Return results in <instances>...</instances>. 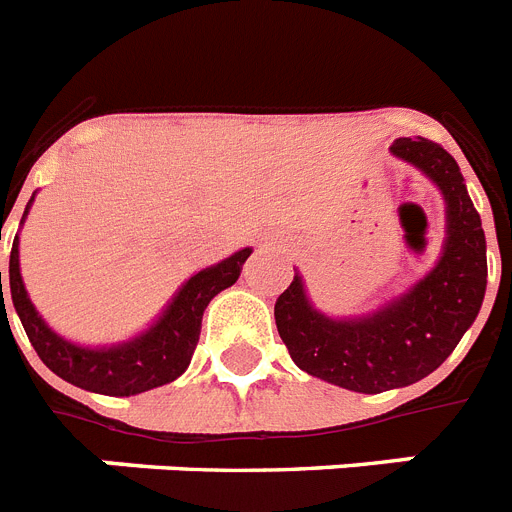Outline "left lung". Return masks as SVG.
<instances>
[{"label": "left lung", "mask_w": 512, "mask_h": 512, "mask_svg": "<svg viewBox=\"0 0 512 512\" xmlns=\"http://www.w3.org/2000/svg\"><path fill=\"white\" fill-rule=\"evenodd\" d=\"M392 152L434 181L447 202V244L429 276L392 305L334 321L307 302L294 276L276 299V326L294 363L328 384L378 394L421 381L452 355L486 292V239L455 157L431 139H397Z\"/></svg>", "instance_id": "obj_1"}]
</instances>
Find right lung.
<instances>
[{"instance_id":"add662e5","label":"right lung","mask_w":512,"mask_h":512,"mask_svg":"<svg viewBox=\"0 0 512 512\" xmlns=\"http://www.w3.org/2000/svg\"><path fill=\"white\" fill-rule=\"evenodd\" d=\"M249 252L252 249H242L223 263L199 270L197 276H191L184 289L176 294V299L170 302L168 310L162 313L160 321L149 328L147 334L136 336L134 342L118 344L110 350H89V347H76V344L60 339L47 323L41 321V315L36 313V307L28 299L23 278H20L18 236H15L10 252L12 305L18 310L20 323L26 328L33 350L49 371L65 378L68 384L81 386L86 392L131 397V394L149 392L155 386L170 384L189 368L191 355L197 350L205 307L210 305L215 294L236 284ZM0 299L4 310L2 273ZM4 315H7V310H4Z\"/></svg>"}]
</instances>
